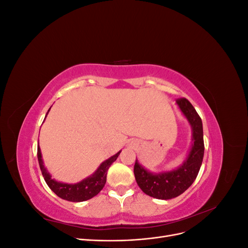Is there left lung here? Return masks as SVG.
<instances>
[{
    "label": "left lung",
    "mask_w": 248,
    "mask_h": 248,
    "mask_svg": "<svg viewBox=\"0 0 248 248\" xmlns=\"http://www.w3.org/2000/svg\"><path fill=\"white\" fill-rule=\"evenodd\" d=\"M177 104L188 120L192 128V147L183 166L179 169L152 174L136 160L133 172L140 188L148 196L158 200L174 199L182 194L196 180L204 157L202 123L197 110L186 98H178Z\"/></svg>",
    "instance_id": "left-lung-1"
}]
</instances>
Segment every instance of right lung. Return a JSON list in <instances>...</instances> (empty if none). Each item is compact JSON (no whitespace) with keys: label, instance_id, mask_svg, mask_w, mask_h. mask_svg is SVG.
I'll use <instances>...</instances> for the list:
<instances>
[{"label":"right lung","instance_id":"obj_1","mask_svg":"<svg viewBox=\"0 0 248 248\" xmlns=\"http://www.w3.org/2000/svg\"><path fill=\"white\" fill-rule=\"evenodd\" d=\"M120 153H121V151L118 152L114 156H111L108 160L102 162L98 170H97L91 177L82 180L81 182L77 184H66L57 182L54 179H51L48 171L43 166L40 148H37V157H38L40 170L42 171V176L44 180H46V184L59 198L70 202H84L97 196L107 182V175L109 167L111 166V163L118 158Z\"/></svg>","mask_w":248,"mask_h":248}]
</instances>
